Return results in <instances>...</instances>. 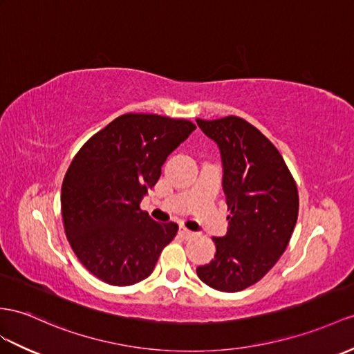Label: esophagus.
<instances>
[{"label":"esophagus","mask_w":354,"mask_h":354,"mask_svg":"<svg viewBox=\"0 0 354 354\" xmlns=\"http://www.w3.org/2000/svg\"><path fill=\"white\" fill-rule=\"evenodd\" d=\"M178 234L182 236L183 239H191L192 236H195V232L191 231V230H187L186 227H180V228H178Z\"/></svg>","instance_id":"34e87169"}]
</instances>
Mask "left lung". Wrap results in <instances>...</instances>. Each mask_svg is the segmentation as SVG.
<instances>
[{
	"label": "left lung",
	"instance_id": "left-lung-1",
	"mask_svg": "<svg viewBox=\"0 0 354 354\" xmlns=\"http://www.w3.org/2000/svg\"><path fill=\"white\" fill-rule=\"evenodd\" d=\"M196 124L219 149L231 212L227 234L213 237L214 258L198 266L196 274L214 290L242 291L286 251L297 222V186L277 147L243 118H198Z\"/></svg>",
	"mask_w": 354,
	"mask_h": 354
}]
</instances>
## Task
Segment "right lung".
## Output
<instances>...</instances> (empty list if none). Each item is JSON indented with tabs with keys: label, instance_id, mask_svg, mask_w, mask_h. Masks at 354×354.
<instances>
[{
	"label": "right lung",
	"instance_id": "1",
	"mask_svg": "<svg viewBox=\"0 0 354 354\" xmlns=\"http://www.w3.org/2000/svg\"><path fill=\"white\" fill-rule=\"evenodd\" d=\"M195 129L187 120L124 114L77 151L63 180L62 212L68 243L94 277L117 287L150 277L178 225L153 221L140 204Z\"/></svg>",
	"mask_w": 354,
	"mask_h": 354
}]
</instances>
